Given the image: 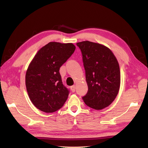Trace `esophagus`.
Masks as SVG:
<instances>
[{"label": "esophagus", "instance_id": "esophagus-1", "mask_svg": "<svg viewBox=\"0 0 148 148\" xmlns=\"http://www.w3.org/2000/svg\"><path fill=\"white\" fill-rule=\"evenodd\" d=\"M71 90L72 91V92H74L75 90H76V86H71Z\"/></svg>", "mask_w": 148, "mask_h": 148}]
</instances>
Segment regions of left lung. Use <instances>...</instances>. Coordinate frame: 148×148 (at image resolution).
I'll return each mask as SVG.
<instances>
[{
	"instance_id": "obj_1",
	"label": "left lung",
	"mask_w": 148,
	"mask_h": 148,
	"mask_svg": "<svg viewBox=\"0 0 148 148\" xmlns=\"http://www.w3.org/2000/svg\"><path fill=\"white\" fill-rule=\"evenodd\" d=\"M82 53L88 90L82 97L86 105L100 110L109 106L120 86V70L117 59L108 47L86 40L76 43Z\"/></svg>"
}]
</instances>
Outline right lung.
<instances>
[{"mask_svg":"<svg viewBox=\"0 0 148 148\" xmlns=\"http://www.w3.org/2000/svg\"><path fill=\"white\" fill-rule=\"evenodd\" d=\"M75 49L72 43L50 42L30 62L25 76L27 90L31 102L41 111L54 112L67 100L69 90L63 84L59 70Z\"/></svg>","mask_w":148,"mask_h":148,"instance_id":"right-lung-1","label":"right lung"}]
</instances>
